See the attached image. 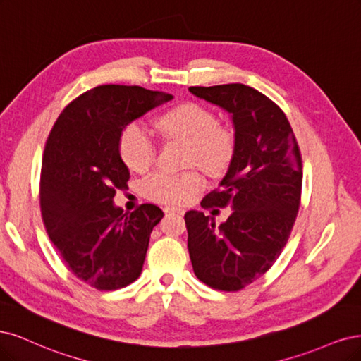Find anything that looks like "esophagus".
I'll list each match as a JSON object with an SVG mask.
<instances>
[{"mask_svg": "<svg viewBox=\"0 0 361 361\" xmlns=\"http://www.w3.org/2000/svg\"><path fill=\"white\" fill-rule=\"evenodd\" d=\"M165 213H177V214H184L183 208H177V207H165Z\"/></svg>", "mask_w": 361, "mask_h": 361, "instance_id": "obj_1", "label": "esophagus"}]
</instances>
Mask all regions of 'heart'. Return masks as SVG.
Listing matches in <instances>:
<instances>
[{
    "instance_id": "b5f03b06",
    "label": "heart",
    "mask_w": 361,
    "mask_h": 361,
    "mask_svg": "<svg viewBox=\"0 0 361 361\" xmlns=\"http://www.w3.org/2000/svg\"><path fill=\"white\" fill-rule=\"evenodd\" d=\"M157 127L166 137L189 144L188 165L201 166L213 176L228 168L234 141L226 129L217 126L213 112L196 103H183L161 115ZM120 154L135 172H144L153 164L156 147L142 124L132 123L123 130ZM204 184V177L196 169L183 173L154 172L142 181V193L159 204L181 205L200 193Z\"/></svg>"
}]
</instances>
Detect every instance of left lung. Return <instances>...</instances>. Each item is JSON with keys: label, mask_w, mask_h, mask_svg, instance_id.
Segmentation results:
<instances>
[{"label": "left lung", "mask_w": 361, "mask_h": 361, "mask_svg": "<svg viewBox=\"0 0 361 361\" xmlns=\"http://www.w3.org/2000/svg\"><path fill=\"white\" fill-rule=\"evenodd\" d=\"M193 96L229 114L234 153L220 189L202 208L231 205L226 222L214 212L184 214L193 271L205 285L240 290L259 279L279 258L300 207L301 154L283 111L262 92L243 84L190 87Z\"/></svg>", "instance_id": "left-lung-1"}]
</instances>
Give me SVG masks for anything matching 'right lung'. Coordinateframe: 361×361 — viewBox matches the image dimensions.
<instances>
[{
	"label": "right lung",
	"instance_id": "right-lung-1",
	"mask_svg": "<svg viewBox=\"0 0 361 361\" xmlns=\"http://www.w3.org/2000/svg\"><path fill=\"white\" fill-rule=\"evenodd\" d=\"M172 99L136 85H99L67 104L46 141L40 177L46 231L67 269L99 290L136 281L151 231L164 217L153 204L132 213L114 204L130 178L120 136L127 124Z\"/></svg>",
	"mask_w": 361,
	"mask_h": 361
}]
</instances>
